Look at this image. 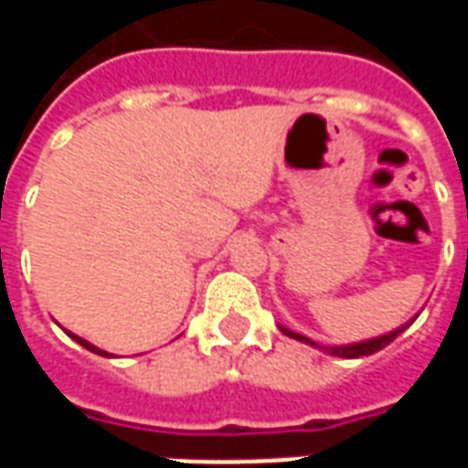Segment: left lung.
<instances>
[{
	"instance_id": "8db88e82",
	"label": "left lung",
	"mask_w": 468,
	"mask_h": 468,
	"mask_svg": "<svg viewBox=\"0 0 468 468\" xmlns=\"http://www.w3.org/2000/svg\"><path fill=\"white\" fill-rule=\"evenodd\" d=\"M406 328H409V324L401 325V328H396L393 334L381 335V338H373V341H363V344H351V346H334V348H325V351L334 353V356H341V358H363V356H371V353L386 348V346L391 344L396 335L403 334ZM283 334L291 335V338H295V341H303V344L315 346L311 338H305V335L295 334V331H288V328H283Z\"/></svg>"
}]
</instances>
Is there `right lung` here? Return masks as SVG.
Returning a JSON list of instances; mask_svg holds the SVG:
<instances>
[{
  "mask_svg": "<svg viewBox=\"0 0 468 468\" xmlns=\"http://www.w3.org/2000/svg\"><path fill=\"white\" fill-rule=\"evenodd\" d=\"M69 335H72V338H75V341H77V344H80V346H85L87 351L97 353V356H107V353H105V351H100V348H97V346H92V344H87V341H82V338H80V335H75V334H69Z\"/></svg>",
  "mask_w": 468,
  "mask_h": 468,
  "instance_id": "add662e5",
  "label": "right lung"
}]
</instances>
